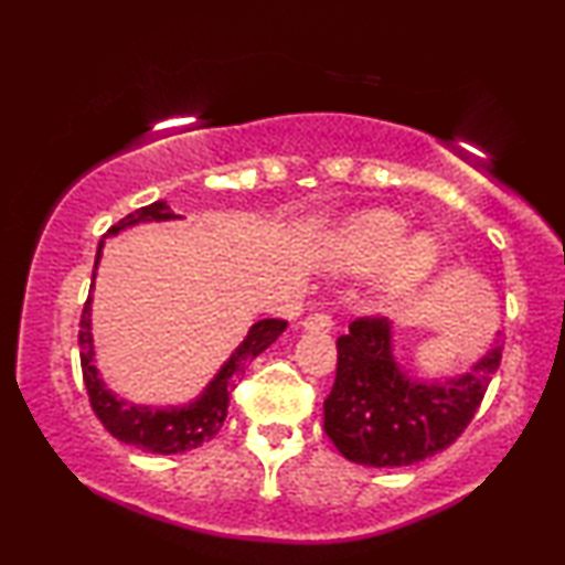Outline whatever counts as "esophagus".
Here are the masks:
<instances>
[{
  "label": "esophagus",
  "mask_w": 565,
  "mask_h": 565,
  "mask_svg": "<svg viewBox=\"0 0 565 565\" xmlns=\"http://www.w3.org/2000/svg\"><path fill=\"white\" fill-rule=\"evenodd\" d=\"M303 329L306 331H319V334H327V331H331V316H327V313L306 316Z\"/></svg>",
  "instance_id": "1"
}]
</instances>
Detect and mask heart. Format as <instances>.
I'll return each mask as SVG.
<instances>
[{"instance_id": "b5f03b06", "label": "heart", "mask_w": 565, "mask_h": 565, "mask_svg": "<svg viewBox=\"0 0 565 565\" xmlns=\"http://www.w3.org/2000/svg\"><path fill=\"white\" fill-rule=\"evenodd\" d=\"M396 211L373 207L352 215L329 238L327 267L334 275H362L375 270L373 290L383 303L414 296L439 262V244L429 231H414Z\"/></svg>"}]
</instances>
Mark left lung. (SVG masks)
Segmentation results:
<instances>
[{"label":"left lung","instance_id":"8db88e82","mask_svg":"<svg viewBox=\"0 0 565 565\" xmlns=\"http://www.w3.org/2000/svg\"><path fill=\"white\" fill-rule=\"evenodd\" d=\"M501 331L458 375L416 377L401 365L388 319H360L337 339V381L323 401V431L347 460L412 466L443 452L481 406L501 362Z\"/></svg>","mask_w":565,"mask_h":565}]
</instances>
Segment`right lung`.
Returning a JSON list of instances; mask_svg holds the SVG:
<instances>
[{
    "mask_svg": "<svg viewBox=\"0 0 565 565\" xmlns=\"http://www.w3.org/2000/svg\"><path fill=\"white\" fill-rule=\"evenodd\" d=\"M182 215H177L172 207L167 205V200H157V203L138 207V211L128 213L126 218L115 223V226L103 236V242L97 246L95 257V273H92V288H95V275L103 259V246L107 236H118L120 231L138 223H161V221H177ZM288 329V321L280 319H265L257 321L246 331L244 342L231 352V358L223 362L203 391L195 398H190L188 404L177 406H149V404H136V401L120 398L110 385L105 383V377L99 375L97 360H95V337H92V296L87 298L79 321V358H82V375L84 385H87L89 404L95 408L97 419L103 422V427L110 431L120 443L134 445L138 450L146 452H159V455H177L195 450L207 439L218 435L228 412V398L231 391L236 388V383L242 381L246 373V365L267 350L282 331Z\"/></svg>",
    "mask_w": 565,
    "mask_h": 565,
    "instance_id": "obj_1",
    "label": "right lung"
}]
</instances>
